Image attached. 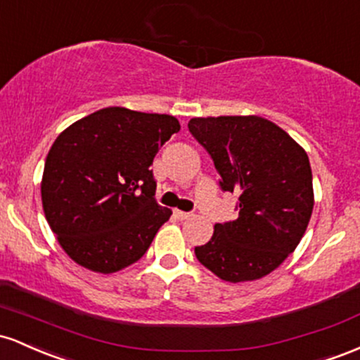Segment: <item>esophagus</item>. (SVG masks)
Segmentation results:
<instances>
[{"label": "esophagus", "mask_w": 360, "mask_h": 360, "mask_svg": "<svg viewBox=\"0 0 360 360\" xmlns=\"http://www.w3.org/2000/svg\"><path fill=\"white\" fill-rule=\"evenodd\" d=\"M173 214H175V217H176V219H180V221L191 219V217L193 216L192 212H184V211H175V212H173Z\"/></svg>", "instance_id": "esophagus-1"}]
</instances>
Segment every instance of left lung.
<instances>
[{
	"mask_svg": "<svg viewBox=\"0 0 360 360\" xmlns=\"http://www.w3.org/2000/svg\"><path fill=\"white\" fill-rule=\"evenodd\" d=\"M188 131L236 192L238 217L214 226L197 260L228 282L255 281L300 245L313 212V175L306 151L288 132L257 115L191 119Z\"/></svg>",
	"mask_w": 360,
	"mask_h": 360,
	"instance_id": "obj_1",
	"label": "left lung"
}]
</instances>
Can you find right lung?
I'll return each instance as SVG.
<instances>
[{
	"mask_svg": "<svg viewBox=\"0 0 360 360\" xmlns=\"http://www.w3.org/2000/svg\"><path fill=\"white\" fill-rule=\"evenodd\" d=\"M179 131L172 115L108 107L60 132L40 192L47 223L76 264L112 274L148 252L172 216L156 204L149 167Z\"/></svg>",
	"mask_w": 360,
	"mask_h": 360,
	"instance_id": "right-lung-1",
	"label": "right lung"
}]
</instances>
